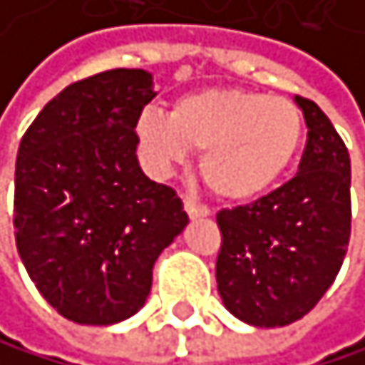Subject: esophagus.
I'll use <instances>...</instances> for the list:
<instances>
[{
  "instance_id": "1",
  "label": "esophagus",
  "mask_w": 365,
  "mask_h": 365,
  "mask_svg": "<svg viewBox=\"0 0 365 365\" xmlns=\"http://www.w3.org/2000/svg\"><path fill=\"white\" fill-rule=\"evenodd\" d=\"M184 209H186V213L190 215L192 220H195V218H209V215H211V209L207 207V204H200L197 200H192V197L184 200Z\"/></svg>"
}]
</instances>
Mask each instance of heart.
Returning <instances> with one entry per match:
<instances>
[{
	"label": "heart",
	"instance_id": "obj_1",
	"mask_svg": "<svg viewBox=\"0 0 365 365\" xmlns=\"http://www.w3.org/2000/svg\"><path fill=\"white\" fill-rule=\"evenodd\" d=\"M302 131V113L291 99L243 88L188 93L170 115L147 108L136 122L140 150L156 168L202 150V177L225 200H250L268 190L291 168Z\"/></svg>",
	"mask_w": 365,
	"mask_h": 365
}]
</instances>
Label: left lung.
<instances>
[{
  "instance_id": "left-lung-1",
  "label": "left lung",
  "mask_w": 365,
  "mask_h": 365,
  "mask_svg": "<svg viewBox=\"0 0 365 365\" xmlns=\"http://www.w3.org/2000/svg\"><path fill=\"white\" fill-rule=\"evenodd\" d=\"M309 129L297 175L245 207L222 209L215 282L229 314L255 327L307 316L350 243V154L316 102L295 95Z\"/></svg>"
}]
</instances>
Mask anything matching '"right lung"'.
Masks as SVG:
<instances>
[{
  "label": "right lung",
  "mask_w": 365,
  "mask_h": 365,
  "mask_svg": "<svg viewBox=\"0 0 365 365\" xmlns=\"http://www.w3.org/2000/svg\"><path fill=\"white\" fill-rule=\"evenodd\" d=\"M154 97L147 70L99 72L63 88L20 140L15 245L36 289L79 325L138 314L158 255L188 225L177 192L136 156Z\"/></svg>",
  "instance_id": "add662e5"
}]
</instances>
